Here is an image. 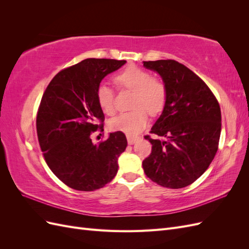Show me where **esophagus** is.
Masks as SVG:
<instances>
[{"label": "esophagus", "instance_id": "obj_1", "mask_svg": "<svg viewBox=\"0 0 249 249\" xmlns=\"http://www.w3.org/2000/svg\"><path fill=\"white\" fill-rule=\"evenodd\" d=\"M126 139H127V143L132 145V144H134V143L138 140V137H133V136H130V135H127Z\"/></svg>", "mask_w": 249, "mask_h": 249}]
</instances>
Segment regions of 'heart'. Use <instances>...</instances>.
Listing matches in <instances>:
<instances>
[{"instance_id": "1", "label": "heart", "mask_w": 249, "mask_h": 249, "mask_svg": "<svg viewBox=\"0 0 249 249\" xmlns=\"http://www.w3.org/2000/svg\"><path fill=\"white\" fill-rule=\"evenodd\" d=\"M114 82L120 88L133 91L130 112L122 113L108 122V127L114 132L136 135L147 124V112L158 115L162 112L167 101V89L164 83L152 78L147 71L136 65H130L117 73ZM96 100L101 109L108 115L114 113V93L112 89L101 84L96 90Z\"/></svg>"}]
</instances>
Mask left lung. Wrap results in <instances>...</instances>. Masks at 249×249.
<instances>
[{
  "label": "left lung",
  "mask_w": 249,
  "mask_h": 249,
  "mask_svg": "<svg viewBox=\"0 0 249 249\" xmlns=\"http://www.w3.org/2000/svg\"><path fill=\"white\" fill-rule=\"evenodd\" d=\"M160 74L167 101L144 138L152 153L142 162L147 178L158 185L179 189L195 182L210 166L218 149L221 111L215 95L197 74L176 60L143 61Z\"/></svg>",
  "instance_id": "8db88e82"
}]
</instances>
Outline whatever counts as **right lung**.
Wrapping results in <instances>:
<instances>
[{"mask_svg":"<svg viewBox=\"0 0 249 249\" xmlns=\"http://www.w3.org/2000/svg\"><path fill=\"white\" fill-rule=\"evenodd\" d=\"M126 61L89 58L59 71L44 91L37 113L36 129L44 160L65 185L93 191L111 182L117 160L127 145L123 132L110 133L94 144L92 132L104 122L96 90L107 74Z\"/></svg>","mask_w":249,"mask_h":249,"instance_id":"obj_1","label":"right lung"}]
</instances>
